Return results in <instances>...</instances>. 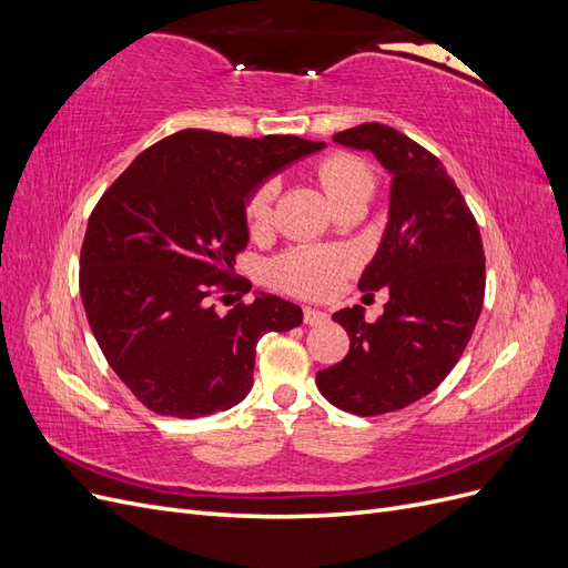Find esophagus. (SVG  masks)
<instances>
[{
  "label": "esophagus",
  "mask_w": 568,
  "mask_h": 568,
  "mask_svg": "<svg viewBox=\"0 0 568 568\" xmlns=\"http://www.w3.org/2000/svg\"><path fill=\"white\" fill-rule=\"evenodd\" d=\"M326 320H329V315L322 313V311H313V307H305V311H303V322L311 324V326L324 324Z\"/></svg>",
  "instance_id": "esophagus-1"
}]
</instances>
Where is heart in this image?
<instances>
[{
    "label": "heart",
    "mask_w": 568,
    "mask_h": 568,
    "mask_svg": "<svg viewBox=\"0 0 568 568\" xmlns=\"http://www.w3.org/2000/svg\"><path fill=\"white\" fill-rule=\"evenodd\" d=\"M315 178L326 199L338 203L348 199H369L374 175L363 159L346 151L326 153L315 163ZM280 186L274 180L257 184L244 201V225L251 236H263L274 220V201ZM353 270V255L341 248L296 246L282 253L270 265V280L286 294L311 301H324L336 294L341 280Z\"/></svg>",
    "instance_id": "obj_1"
}]
</instances>
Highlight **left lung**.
I'll list each match as a JSON object with an SVG mask.
<instances>
[{
	"label": "left lung",
	"mask_w": 568,
	"mask_h": 568,
	"mask_svg": "<svg viewBox=\"0 0 568 568\" xmlns=\"http://www.w3.org/2000/svg\"><path fill=\"white\" fill-rule=\"evenodd\" d=\"M334 140L372 151L393 175L384 242L357 284L390 298L374 324L359 305L334 315L351 348L317 372V388L343 412L376 417L417 403L453 372L484 307L486 255L474 213L432 151L382 123Z\"/></svg>",
	"instance_id": "obj_1"
}]
</instances>
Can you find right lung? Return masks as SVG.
<instances>
[{
    "label": "right lung",
    "mask_w": 568,
    "mask_h": 568,
    "mask_svg": "<svg viewBox=\"0 0 568 568\" xmlns=\"http://www.w3.org/2000/svg\"><path fill=\"white\" fill-rule=\"evenodd\" d=\"M294 134L261 140L180 130L136 156L101 199L80 248V296L111 369L136 400L196 419L242 403L255 346L303 322L301 307L246 294L232 267L248 232L244 201L274 170L322 149Z\"/></svg>",
    "instance_id": "1"
}]
</instances>
